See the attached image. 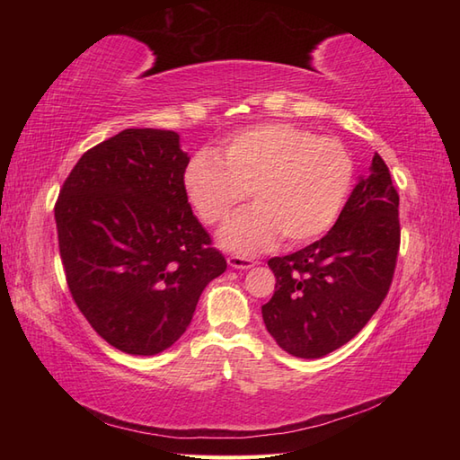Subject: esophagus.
Returning a JSON list of instances; mask_svg holds the SVG:
<instances>
[{"label":"esophagus","mask_w":460,"mask_h":460,"mask_svg":"<svg viewBox=\"0 0 460 460\" xmlns=\"http://www.w3.org/2000/svg\"><path fill=\"white\" fill-rule=\"evenodd\" d=\"M227 265L231 267V269H239V270H247V269H252L257 265L255 261L252 259H247V257H239V255H231L229 259H227Z\"/></svg>","instance_id":"obj_1"}]
</instances>
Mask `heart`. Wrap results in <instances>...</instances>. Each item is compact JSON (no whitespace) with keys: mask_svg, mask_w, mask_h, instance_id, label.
Listing matches in <instances>:
<instances>
[{"mask_svg":"<svg viewBox=\"0 0 460 460\" xmlns=\"http://www.w3.org/2000/svg\"><path fill=\"white\" fill-rule=\"evenodd\" d=\"M354 180V162L338 140L282 122L233 134L221 155L195 154L183 170V191L199 219L223 221L247 198L252 205L223 225L219 245L241 255L316 239L332 227Z\"/></svg>","mask_w":460,"mask_h":460,"instance_id":"1","label":"heart"}]
</instances>
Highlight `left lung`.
Wrapping results in <instances>:
<instances>
[{"label": "left lung", "instance_id": "left-lung-1", "mask_svg": "<svg viewBox=\"0 0 460 460\" xmlns=\"http://www.w3.org/2000/svg\"><path fill=\"white\" fill-rule=\"evenodd\" d=\"M397 213L399 195L376 152L334 227L312 245L269 261L277 285L261 310L282 349L322 358L367 324L394 279L402 235Z\"/></svg>", "mask_w": 460, "mask_h": 460}]
</instances>
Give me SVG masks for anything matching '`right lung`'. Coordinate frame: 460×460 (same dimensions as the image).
<instances>
[{"mask_svg": "<svg viewBox=\"0 0 460 460\" xmlns=\"http://www.w3.org/2000/svg\"><path fill=\"white\" fill-rule=\"evenodd\" d=\"M180 134L126 128L76 162L55 205L68 290L96 334L132 356L181 338L227 261L183 191Z\"/></svg>", "mask_w": 460, "mask_h": 460, "instance_id": "obj_1", "label": "right lung"}]
</instances>
